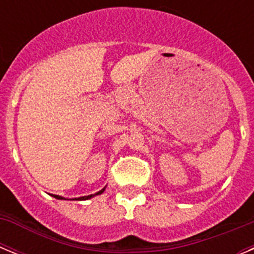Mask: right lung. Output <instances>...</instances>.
<instances>
[{"label":"right lung","mask_w":254,"mask_h":254,"mask_svg":"<svg viewBox=\"0 0 254 254\" xmlns=\"http://www.w3.org/2000/svg\"><path fill=\"white\" fill-rule=\"evenodd\" d=\"M104 190H105V188H103V190H99V192H98V193H95V194H90V196H84V197H80V198H75V199H89V198H91V197H93V196H96V194H100V193H103V192H104ZM53 197H55V198H58V199H64V197L57 196V194H53Z\"/></svg>","instance_id":"obj_1"}]
</instances>
